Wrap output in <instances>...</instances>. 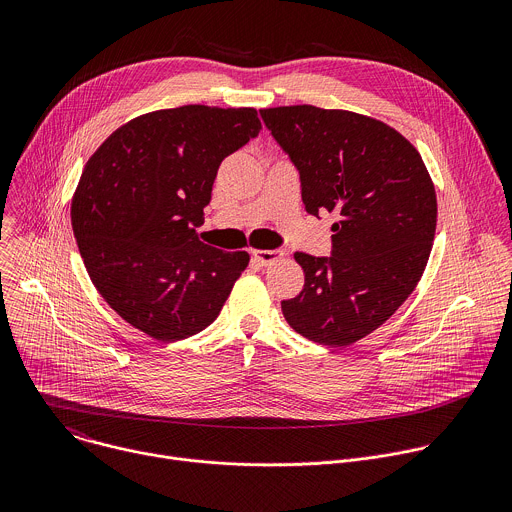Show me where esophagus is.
I'll list each match as a JSON object with an SVG mask.
<instances>
[{
    "label": "esophagus",
    "mask_w": 512,
    "mask_h": 512,
    "mask_svg": "<svg viewBox=\"0 0 512 512\" xmlns=\"http://www.w3.org/2000/svg\"><path fill=\"white\" fill-rule=\"evenodd\" d=\"M285 253L281 249H255L253 251V259L259 261L263 267L267 265H273L275 261H279Z\"/></svg>",
    "instance_id": "1"
}]
</instances>
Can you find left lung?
<instances>
[{
  "mask_svg": "<svg viewBox=\"0 0 512 512\" xmlns=\"http://www.w3.org/2000/svg\"><path fill=\"white\" fill-rule=\"evenodd\" d=\"M261 117L300 172L306 210L340 216L330 257L294 255L306 283L281 312L304 338L348 346L385 324L423 275L437 221L431 178L383 121L314 105L261 109Z\"/></svg>",
  "mask_w": 512,
  "mask_h": 512,
  "instance_id": "8db88e82",
  "label": "left lung"
}]
</instances>
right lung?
<instances>
[{
  "label": "right lung",
  "mask_w": 512,
  "mask_h": 512,
  "mask_svg": "<svg viewBox=\"0 0 512 512\" xmlns=\"http://www.w3.org/2000/svg\"><path fill=\"white\" fill-rule=\"evenodd\" d=\"M255 109L184 105L111 133L72 198V231L93 285L133 328L162 342L221 314L249 263L198 241L221 162L257 137Z\"/></svg>",
  "instance_id": "1"
}]
</instances>
